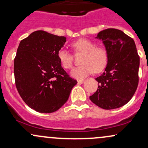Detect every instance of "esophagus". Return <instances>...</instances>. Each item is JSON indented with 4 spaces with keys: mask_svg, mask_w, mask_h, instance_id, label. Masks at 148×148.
Wrapping results in <instances>:
<instances>
[{
    "mask_svg": "<svg viewBox=\"0 0 148 148\" xmlns=\"http://www.w3.org/2000/svg\"><path fill=\"white\" fill-rule=\"evenodd\" d=\"M85 82V79H79L78 80V83L79 84H84Z\"/></svg>",
    "mask_w": 148,
    "mask_h": 148,
    "instance_id": "1",
    "label": "esophagus"
}]
</instances>
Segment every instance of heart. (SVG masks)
I'll return each instance as SVG.
<instances>
[{"label":"heart","instance_id":"b5f03b06","mask_svg":"<svg viewBox=\"0 0 148 148\" xmlns=\"http://www.w3.org/2000/svg\"><path fill=\"white\" fill-rule=\"evenodd\" d=\"M76 53H84L81 62L82 64L76 67L71 72L73 77L80 79L92 74L93 71L99 72L106 67L108 62V54L106 49L95 44L88 39H79L72 44ZM58 58L61 65L66 69L73 66V56L64 49L59 50Z\"/></svg>","mask_w":148,"mask_h":148}]
</instances>
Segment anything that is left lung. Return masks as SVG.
<instances>
[{"mask_svg":"<svg viewBox=\"0 0 148 148\" xmlns=\"http://www.w3.org/2000/svg\"><path fill=\"white\" fill-rule=\"evenodd\" d=\"M101 40L108 54L105 72L96 78L98 89L90 99L106 110L115 109L130 101L138 84L140 58L134 40L115 28L100 31Z\"/></svg>","mask_w":148,"mask_h":148,"instance_id":"left-lung-1","label":"left lung"}]
</instances>
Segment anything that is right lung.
<instances>
[{"label": "right lung", "instance_id": "right-lung-1", "mask_svg": "<svg viewBox=\"0 0 148 148\" xmlns=\"http://www.w3.org/2000/svg\"><path fill=\"white\" fill-rule=\"evenodd\" d=\"M65 42V37L37 30L18 45L14 62L15 84L24 102L37 112L56 111L77 84L58 58Z\"/></svg>", "mask_w": 148, "mask_h": 148}]
</instances>
